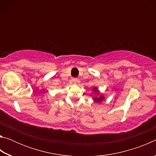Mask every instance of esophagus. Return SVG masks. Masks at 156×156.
<instances>
[{"instance_id":"1","label":"esophagus","mask_w":156,"mask_h":156,"mask_svg":"<svg viewBox=\"0 0 156 156\" xmlns=\"http://www.w3.org/2000/svg\"><path fill=\"white\" fill-rule=\"evenodd\" d=\"M72 83H73L74 84H76V83H77V82L78 81V80L77 78H72Z\"/></svg>"}]
</instances>
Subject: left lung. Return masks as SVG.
<instances>
[{"label":"left lung","instance_id":"1","mask_svg":"<svg viewBox=\"0 0 156 156\" xmlns=\"http://www.w3.org/2000/svg\"><path fill=\"white\" fill-rule=\"evenodd\" d=\"M97 89H96V88H94V90L95 91H97ZM103 98H104L103 96H100V97H99V98H95L94 100H95V101H96V102H100Z\"/></svg>","mask_w":156,"mask_h":156}]
</instances>
